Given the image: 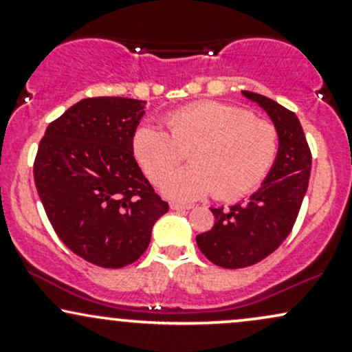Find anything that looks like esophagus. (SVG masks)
<instances>
[{
  "instance_id": "obj_1",
  "label": "esophagus",
  "mask_w": 352,
  "mask_h": 352,
  "mask_svg": "<svg viewBox=\"0 0 352 352\" xmlns=\"http://www.w3.org/2000/svg\"><path fill=\"white\" fill-rule=\"evenodd\" d=\"M170 208H172V210H179V212H180V210H190V208H192V205L177 204V201H172V204H170Z\"/></svg>"
}]
</instances>
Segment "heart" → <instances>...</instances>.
I'll return each instance as SVG.
<instances>
[{
	"mask_svg": "<svg viewBox=\"0 0 352 352\" xmlns=\"http://www.w3.org/2000/svg\"><path fill=\"white\" fill-rule=\"evenodd\" d=\"M167 132L140 125L132 135V152L145 175L160 184L190 150L187 169L162 184L172 199L236 200L253 192L272 170L280 151V132L272 120L248 109L204 100L175 109L164 117Z\"/></svg>",
	"mask_w": 352,
	"mask_h": 352,
	"instance_id": "heart-1",
	"label": "heart"
}]
</instances>
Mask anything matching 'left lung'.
<instances>
[{
	"label": "left lung",
	"mask_w": 352,
	"mask_h": 352,
	"mask_svg": "<svg viewBox=\"0 0 352 352\" xmlns=\"http://www.w3.org/2000/svg\"><path fill=\"white\" fill-rule=\"evenodd\" d=\"M268 112L280 132V151L260 190L245 204L212 208V230L197 235L200 252L227 270L253 266L270 256L292 233L308 190L311 151L296 114L273 99L243 91Z\"/></svg>",
	"instance_id": "8db88e82"
}]
</instances>
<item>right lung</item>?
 Listing matches in <instances>:
<instances>
[{
	"label": "right lung",
	"instance_id": "obj_1",
	"mask_svg": "<svg viewBox=\"0 0 352 352\" xmlns=\"http://www.w3.org/2000/svg\"><path fill=\"white\" fill-rule=\"evenodd\" d=\"M145 100L87 98L47 125L34 159V184L56 235L100 268L142 256L168 204L145 179L132 135Z\"/></svg>",
	"mask_w": 352,
	"mask_h": 352
}]
</instances>
